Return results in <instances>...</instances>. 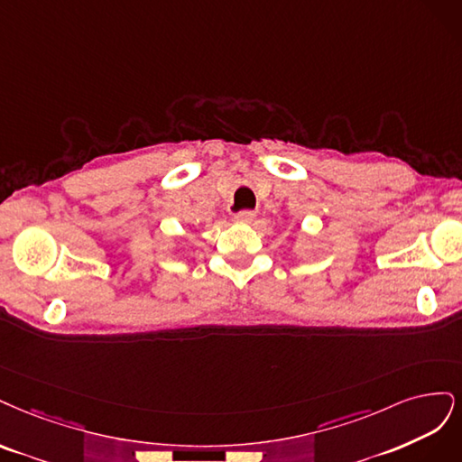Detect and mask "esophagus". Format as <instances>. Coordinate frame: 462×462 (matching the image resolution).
<instances>
[{
	"instance_id": "esophagus-1",
	"label": "esophagus",
	"mask_w": 462,
	"mask_h": 462,
	"mask_svg": "<svg viewBox=\"0 0 462 462\" xmlns=\"http://www.w3.org/2000/svg\"><path fill=\"white\" fill-rule=\"evenodd\" d=\"M234 220L237 222V225H251V222L255 220V213H253V211H242V213H237L234 217Z\"/></svg>"
}]
</instances>
